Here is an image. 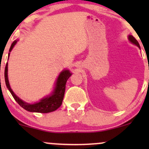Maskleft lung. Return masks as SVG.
Returning a JSON list of instances; mask_svg holds the SVG:
<instances>
[{
    "label": "left lung",
    "mask_w": 149,
    "mask_h": 149,
    "mask_svg": "<svg viewBox=\"0 0 149 149\" xmlns=\"http://www.w3.org/2000/svg\"><path fill=\"white\" fill-rule=\"evenodd\" d=\"M128 39H129V40L132 42V43L134 44V45H136L138 47H139V48H140L139 42H138L137 40L134 38V37H133L132 35H129V36H128Z\"/></svg>",
    "instance_id": "1"
}]
</instances>
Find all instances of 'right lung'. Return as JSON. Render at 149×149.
<instances>
[{"instance_id":"obj_1","label":"right lung","mask_w":149,"mask_h":149,"mask_svg":"<svg viewBox=\"0 0 149 149\" xmlns=\"http://www.w3.org/2000/svg\"><path fill=\"white\" fill-rule=\"evenodd\" d=\"M17 42V40H15L12 43L9 50L10 52H11V50L14 47ZM9 55L10 53L8 54V57H9ZM71 74L72 73L70 72L69 70H63L58 76L55 83V87H54V91L52 92V93L49 96H47L45 98L42 99L41 100H40V102L35 104H29L24 102L21 99L19 98L14 93V92L12 90L8 78V62H7L6 69H5V80H6L7 88L9 90L11 95H13L15 100L19 104L20 107H22L25 110L30 112L46 113L54 111L57 110L58 108L60 107L61 104H62L63 99H64L66 81L69 79V77L71 76Z\"/></svg>"}]
</instances>
